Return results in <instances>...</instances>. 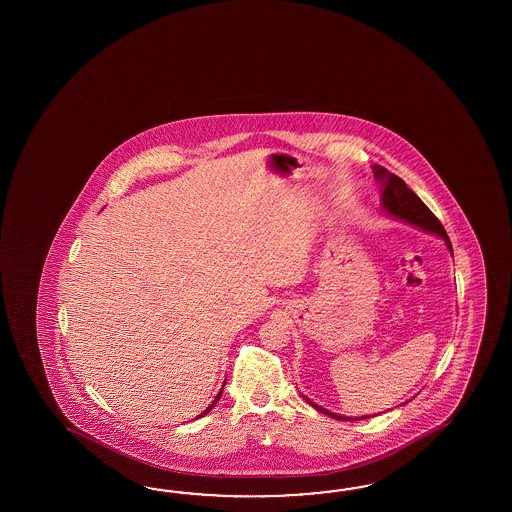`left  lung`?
Returning <instances> with one entry per match:
<instances>
[{
    "instance_id": "left-lung-1",
    "label": "left lung",
    "mask_w": 512,
    "mask_h": 512,
    "mask_svg": "<svg viewBox=\"0 0 512 512\" xmlns=\"http://www.w3.org/2000/svg\"><path fill=\"white\" fill-rule=\"evenodd\" d=\"M372 169L373 178H375V182H379V187H381V210H383L388 217H394V219L405 221V223H409V225L417 227L420 231L435 234L437 238H441V240L445 242V246H447L450 253H452L449 236L445 233L443 225H441V223H439V219L430 212V208H428L424 202L420 201L419 197H417V193H415V191H411L400 176H396V174L388 172L385 167H381V165H373ZM306 400H308L315 409H319L321 413H325V415L332 417V419H370L368 415H366V417H360V419H358V417L357 419H353V417H343V415L332 413V411H328L325 407H321V405L311 402L310 398H306Z\"/></svg>"
}]
</instances>
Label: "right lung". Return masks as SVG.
Here are the masks:
<instances>
[{
	"label": "right lung",
	"mask_w": 512,
	"mask_h": 512,
	"mask_svg": "<svg viewBox=\"0 0 512 512\" xmlns=\"http://www.w3.org/2000/svg\"><path fill=\"white\" fill-rule=\"evenodd\" d=\"M223 387H225V383H223ZM223 387H221V390H219V392H217L216 400H214V402L210 403V405H208V407H206V409H204V411H202L201 415H199V417H197V419H201V417H204V415H206V413H208V411H210V409H212V407H214V405H216L217 400H219V398H221V394H223Z\"/></svg>",
	"instance_id": "1"
}]
</instances>
